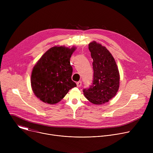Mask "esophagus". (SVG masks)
I'll use <instances>...</instances> for the list:
<instances>
[{
    "instance_id": "esophagus-1",
    "label": "esophagus",
    "mask_w": 153,
    "mask_h": 153,
    "mask_svg": "<svg viewBox=\"0 0 153 153\" xmlns=\"http://www.w3.org/2000/svg\"><path fill=\"white\" fill-rule=\"evenodd\" d=\"M76 84H77V87H80V86H81V85H82V82H81V81H79V82H77L76 83Z\"/></svg>"
}]
</instances>
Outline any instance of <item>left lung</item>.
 <instances>
[{
  "instance_id": "1",
  "label": "left lung",
  "mask_w": 153,
  "mask_h": 153,
  "mask_svg": "<svg viewBox=\"0 0 153 153\" xmlns=\"http://www.w3.org/2000/svg\"><path fill=\"white\" fill-rule=\"evenodd\" d=\"M93 60L92 84L84 88L85 96L94 104L108 102L116 94L119 87V73L111 54L100 44L93 42L88 45Z\"/></svg>"
}]
</instances>
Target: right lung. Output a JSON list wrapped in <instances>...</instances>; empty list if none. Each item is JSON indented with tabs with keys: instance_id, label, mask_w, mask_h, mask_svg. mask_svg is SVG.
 Returning <instances> with one entry per match:
<instances>
[{
	"instance_id": "obj_1",
	"label": "right lung",
	"mask_w": 153,
	"mask_h": 153,
	"mask_svg": "<svg viewBox=\"0 0 153 153\" xmlns=\"http://www.w3.org/2000/svg\"><path fill=\"white\" fill-rule=\"evenodd\" d=\"M75 50L64 47L48 50L33 68L31 83L35 95L42 101L54 104L76 86L71 80L73 68L70 57Z\"/></svg>"
}]
</instances>
